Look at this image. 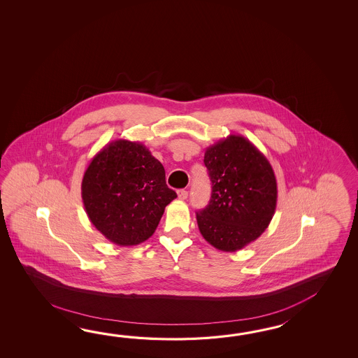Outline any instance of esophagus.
Segmentation results:
<instances>
[{
  "instance_id": "1",
  "label": "esophagus",
  "mask_w": 358,
  "mask_h": 358,
  "mask_svg": "<svg viewBox=\"0 0 358 358\" xmlns=\"http://www.w3.org/2000/svg\"><path fill=\"white\" fill-rule=\"evenodd\" d=\"M178 198H179V199H182V201L187 199V198H188V192L185 189L178 190Z\"/></svg>"
}]
</instances>
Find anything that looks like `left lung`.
<instances>
[{
  "label": "left lung",
  "mask_w": 358,
  "mask_h": 358,
  "mask_svg": "<svg viewBox=\"0 0 358 358\" xmlns=\"http://www.w3.org/2000/svg\"><path fill=\"white\" fill-rule=\"evenodd\" d=\"M203 162L213 192L208 205L197 213L199 231L220 251L242 250L265 231L274 216V170L247 138L234 134L210 145Z\"/></svg>",
  "instance_id": "1"
}]
</instances>
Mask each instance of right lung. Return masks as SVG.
<instances>
[{"label":"right lung","instance_id":"obj_1","mask_svg":"<svg viewBox=\"0 0 358 358\" xmlns=\"http://www.w3.org/2000/svg\"><path fill=\"white\" fill-rule=\"evenodd\" d=\"M84 208L94 228L117 245H137L157 228L176 198L165 169L139 142L116 139L93 159L82 180Z\"/></svg>","mask_w":358,"mask_h":358}]
</instances>
